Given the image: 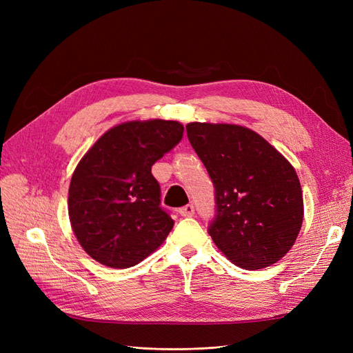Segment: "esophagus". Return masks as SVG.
Masks as SVG:
<instances>
[{
	"instance_id": "1",
	"label": "esophagus",
	"mask_w": 353,
	"mask_h": 353,
	"mask_svg": "<svg viewBox=\"0 0 353 353\" xmlns=\"http://www.w3.org/2000/svg\"><path fill=\"white\" fill-rule=\"evenodd\" d=\"M179 215L184 216V218H191L194 215V206L193 205H187L184 208L179 209Z\"/></svg>"
}]
</instances>
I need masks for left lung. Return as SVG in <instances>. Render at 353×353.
<instances>
[{
	"label": "left lung",
	"mask_w": 353,
	"mask_h": 353,
	"mask_svg": "<svg viewBox=\"0 0 353 353\" xmlns=\"http://www.w3.org/2000/svg\"><path fill=\"white\" fill-rule=\"evenodd\" d=\"M185 128L215 185L213 243L244 270L279 262L303 222L302 187L292 163L245 126L191 122Z\"/></svg>",
	"instance_id": "8db88e82"
}]
</instances>
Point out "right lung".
Wrapping results in <instances>:
<instances>
[{"mask_svg":"<svg viewBox=\"0 0 353 353\" xmlns=\"http://www.w3.org/2000/svg\"><path fill=\"white\" fill-rule=\"evenodd\" d=\"M178 121H130L110 128L73 170L72 231L94 261L125 270L156 252L174 221L160 209L152 166L183 138Z\"/></svg>","mask_w":353,"mask_h":353,"instance_id":"add662e5","label":"right lung"}]
</instances>
